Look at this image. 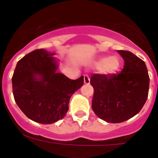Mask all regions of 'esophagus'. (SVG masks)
<instances>
[{
  "instance_id": "34e87169",
  "label": "esophagus",
  "mask_w": 158,
  "mask_h": 158,
  "mask_svg": "<svg viewBox=\"0 0 158 158\" xmlns=\"http://www.w3.org/2000/svg\"><path fill=\"white\" fill-rule=\"evenodd\" d=\"M84 82L85 84H87V85L90 83V77L89 76L87 75V74L84 75Z\"/></svg>"
}]
</instances>
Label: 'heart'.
I'll list each match as a JSON object with an SVG mask.
<instances>
[{"label": "heart", "instance_id": "obj_1", "mask_svg": "<svg viewBox=\"0 0 158 158\" xmlns=\"http://www.w3.org/2000/svg\"><path fill=\"white\" fill-rule=\"evenodd\" d=\"M95 66L99 68L100 72L106 75L115 73L120 66V61L117 56L102 57L95 62Z\"/></svg>", "mask_w": 158, "mask_h": 158}]
</instances>
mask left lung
<instances>
[{
  "label": "left lung",
  "instance_id": "left-lung-1",
  "mask_svg": "<svg viewBox=\"0 0 158 158\" xmlns=\"http://www.w3.org/2000/svg\"><path fill=\"white\" fill-rule=\"evenodd\" d=\"M125 61L119 73H94L92 109L108 123L124 122L138 114L148 98L149 76L145 62L131 52L118 50Z\"/></svg>",
  "mask_w": 158,
  "mask_h": 158
}]
</instances>
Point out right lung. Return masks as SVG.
<instances>
[{"mask_svg": "<svg viewBox=\"0 0 158 158\" xmlns=\"http://www.w3.org/2000/svg\"><path fill=\"white\" fill-rule=\"evenodd\" d=\"M38 49L18 61L12 76V92L16 104L32 121L51 124L64 117L70 97L84 84V77L72 80L57 73L52 56Z\"/></svg>", "mask_w": 158, "mask_h": 158, "instance_id": "add662e5", "label": "right lung"}]
</instances>
